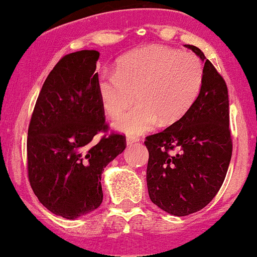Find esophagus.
<instances>
[{"instance_id":"1","label":"esophagus","mask_w":257,"mask_h":257,"mask_svg":"<svg viewBox=\"0 0 257 257\" xmlns=\"http://www.w3.org/2000/svg\"><path fill=\"white\" fill-rule=\"evenodd\" d=\"M140 141L139 137H134V136H127V139H126V144L127 145H132L135 144V142Z\"/></svg>"}]
</instances>
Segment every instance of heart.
<instances>
[{
  "label": "heart",
  "instance_id": "obj_1",
  "mask_svg": "<svg viewBox=\"0 0 257 257\" xmlns=\"http://www.w3.org/2000/svg\"><path fill=\"white\" fill-rule=\"evenodd\" d=\"M204 68L195 55L152 45L131 51L116 62V73H101L96 81L106 113L118 118L115 127L127 135L151 131L182 117L201 90Z\"/></svg>",
  "mask_w": 257,
  "mask_h": 257
}]
</instances>
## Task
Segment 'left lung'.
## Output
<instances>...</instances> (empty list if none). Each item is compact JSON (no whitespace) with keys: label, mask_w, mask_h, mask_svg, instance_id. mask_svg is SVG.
Returning <instances> with one entry per match:
<instances>
[{"label":"left lung","mask_w":257,"mask_h":257,"mask_svg":"<svg viewBox=\"0 0 257 257\" xmlns=\"http://www.w3.org/2000/svg\"><path fill=\"white\" fill-rule=\"evenodd\" d=\"M185 46L205 62L199 96L179 121L145 141L149 196L174 216L194 214L210 204L232 155L225 81L200 48Z\"/></svg>","instance_id":"1"}]
</instances>
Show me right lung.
<instances>
[{"label": "right lung", "instance_id": "obj_1", "mask_svg": "<svg viewBox=\"0 0 257 257\" xmlns=\"http://www.w3.org/2000/svg\"><path fill=\"white\" fill-rule=\"evenodd\" d=\"M100 52L66 55L53 67L37 98L27 139L29 179L39 201L68 220L93 211L103 199L101 176L125 150V136L105 132V111L95 72Z\"/></svg>", "mask_w": 257, "mask_h": 257}]
</instances>
